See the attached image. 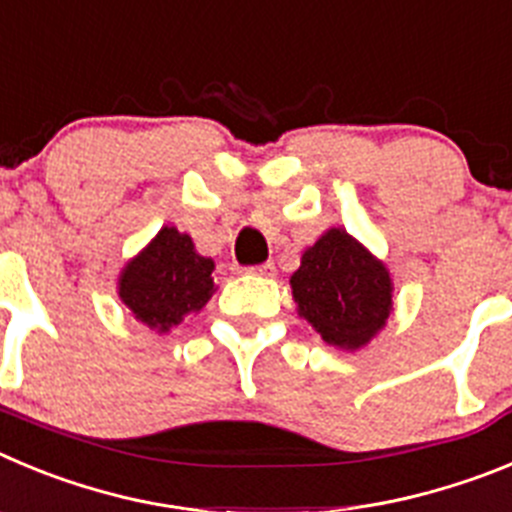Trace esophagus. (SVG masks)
<instances>
[{"label": "esophagus", "instance_id": "obj_1", "mask_svg": "<svg viewBox=\"0 0 512 512\" xmlns=\"http://www.w3.org/2000/svg\"><path fill=\"white\" fill-rule=\"evenodd\" d=\"M247 273L262 275V278H273V275H275V265H273V262H262V265L247 267Z\"/></svg>", "mask_w": 512, "mask_h": 512}]
</instances>
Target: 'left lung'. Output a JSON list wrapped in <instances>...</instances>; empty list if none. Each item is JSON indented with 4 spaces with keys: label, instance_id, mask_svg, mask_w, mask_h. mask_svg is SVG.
<instances>
[{
    "label": "left lung",
    "instance_id": "left-lung-1",
    "mask_svg": "<svg viewBox=\"0 0 512 512\" xmlns=\"http://www.w3.org/2000/svg\"><path fill=\"white\" fill-rule=\"evenodd\" d=\"M298 316L319 331L331 347L370 344L393 313V280L367 247L334 227L316 239L290 275Z\"/></svg>",
    "mask_w": 512,
    "mask_h": 512
}]
</instances>
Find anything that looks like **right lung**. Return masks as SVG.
Instances as JSON below:
<instances>
[{"label":"right lung","mask_w":512,"mask_h":512,"mask_svg":"<svg viewBox=\"0 0 512 512\" xmlns=\"http://www.w3.org/2000/svg\"><path fill=\"white\" fill-rule=\"evenodd\" d=\"M214 260L196 252L193 239L163 227L119 275V298L137 321L165 334L188 313H199L214 293Z\"/></svg>","instance_id":"obj_1"}]
</instances>
